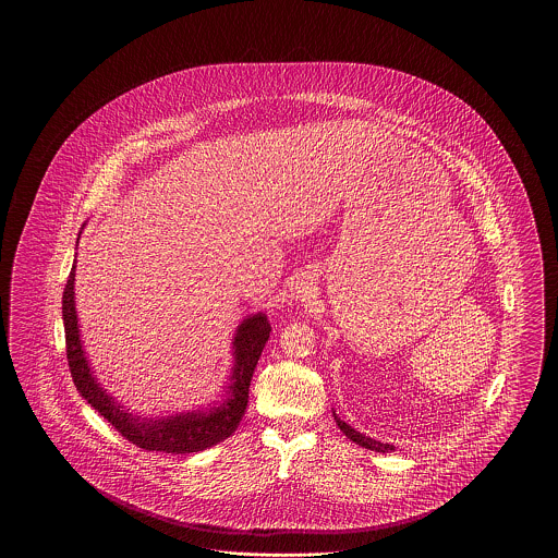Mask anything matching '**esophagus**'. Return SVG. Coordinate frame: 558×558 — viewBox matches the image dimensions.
Returning a JSON list of instances; mask_svg holds the SVG:
<instances>
[{"label":"esophagus","instance_id":"1","mask_svg":"<svg viewBox=\"0 0 558 558\" xmlns=\"http://www.w3.org/2000/svg\"><path fill=\"white\" fill-rule=\"evenodd\" d=\"M299 292H307V289H305V287H301V291Z\"/></svg>","mask_w":558,"mask_h":558}]
</instances>
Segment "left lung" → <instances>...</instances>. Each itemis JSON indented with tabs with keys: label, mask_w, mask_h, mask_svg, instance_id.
<instances>
[{
	"label": "left lung",
	"mask_w": 558,
	"mask_h": 558,
	"mask_svg": "<svg viewBox=\"0 0 558 558\" xmlns=\"http://www.w3.org/2000/svg\"><path fill=\"white\" fill-rule=\"evenodd\" d=\"M332 416H335V421H337V425H339V428L345 433L347 437L351 439V441H355L357 446H362V448H366V450H374V451H389V450H396L393 446H389V444H380V441H376V439H371V437H366V435H362V433H357L355 428H351V426L347 425L345 421H341L335 412H332Z\"/></svg>",
	"instance_id": "8db88e82"
}]
</instances>
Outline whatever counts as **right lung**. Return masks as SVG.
<instances>
[{
  "instance_id": "1",
  "label": "right lung",
  "mask_w": 558,
  "mask_h": 558,
  "mask_svg": "<svg viewBox=\"0 0 558 558\" xmlns=\"http://www.w3.org/2000/svg\"><path fill=\"white\" fill-rule=\"evenodd\" d=\"M73 289H75V266L69 274L64 294H62V319H64L69 371L81 396L94 410L100 412V416H105L108 423L119 430L121 437H125L142 450L192 453V451L211 448L239 428L248 403L251 378L271 330V326L267 324L266 314L251 316L240 324L239 332L234 337L236 364L232 368L228 399L219 408H213L209 412H187L182 416H167L160 421H140L130 412H123L121 405H117L114 399L107 396V391L92 376L81 349Z\"/></svg>"
}]
</instances>
